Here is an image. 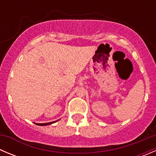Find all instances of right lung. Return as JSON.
Returning <instances> with one entry per match:
<instances>
[{
  "label": "right lung",
  "mask_w": 156,
  "mask_h": 156,
  "mask_svg": "<svg viewBox=\"0 0 156 156\" xmlns=\"http://www.w3.org/2000/svg\"><path fill=\"white\" fill-rule=\"evenodd\" d=\"M56 122H57V121H56ZM53 122H49V123H44V124H37V125H40V126H45V125H50V124H53Z\"/></svg>",
  "instance_id": "1"
}]
</instances>
